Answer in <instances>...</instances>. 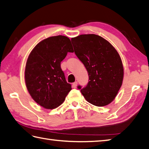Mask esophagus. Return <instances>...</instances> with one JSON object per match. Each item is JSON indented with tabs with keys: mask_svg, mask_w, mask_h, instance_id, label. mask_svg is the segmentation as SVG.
Instances as JSON below:
<instances>
[{
	"mask_svg": "<svg viewBox=\"0 0 149 149\" xmlns=\"http://www.w3.org/2000/svg\"><path fill=\"white\" fill-rule=\"evenodd\" d=\"M77 81H76V82H74V83H72V87H73V88H75L77 87Z\"/></svg>",
	"mask_w": 149,
	"mask_h": 149,
	"instance_id": "1",
	"label": "esophagus"
}]
</instances>
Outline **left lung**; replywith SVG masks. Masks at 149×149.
<instances>
[{
	"label": "left lung",
	"mask_w": 149,
	"mask_h": 149,
	"mask_svg": "<svg viewBox=\"0 0 149 149\" xmlns=\"http://www.w3.org/2000/svg\"><path fill=\"white\" fill-rule=\"evenodd\" d=\"M74 52L88 73L86 87L77 88L88 103L97 107L110 104L123 83L124 70L118 52L106 39L95 34L72 38Z\"/></svg>",
	"instance_id": "8db88e82"
}]
</instances>
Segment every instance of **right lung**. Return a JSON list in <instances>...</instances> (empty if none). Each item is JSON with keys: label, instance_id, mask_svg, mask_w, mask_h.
<instances>
[{"label": "right lung", "instance_id": "right-lung-1", "mask_svg": "<svg viewBox=\"0 0 149 149\" xmlns=\"http://www.w3.org/2000/svg\"><path fill=\"white\" fill-rule=\"evenodd\" d=\"M68 52H74L70 40L57 36L42 40L29 55L24 74L26 88L32 99L45 109L60 106L72 90L61 68Z\"/></svg>", "mask_w": 149, "mask_h": 149}]
</instances>
